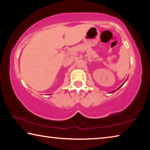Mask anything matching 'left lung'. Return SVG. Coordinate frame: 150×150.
Masks as SVG:
<instances>
[{
	"label": "left lung",
	"instance_id": "left-lung-1",
	"mask_svg": "<svg viewBox=\"0 0 150 150\" xmlns=\"http://www.w3.org/2000/svg\"><path fill=\"white\" fill-rule=\"evenodd\" d=\"M121 86H122V85H121ZM121 86H120V87H121ZM112 93H113V92H112Z\"/></svg>",
	"mask_w": 150,
	"mask_h": 150
}]
</instances>
